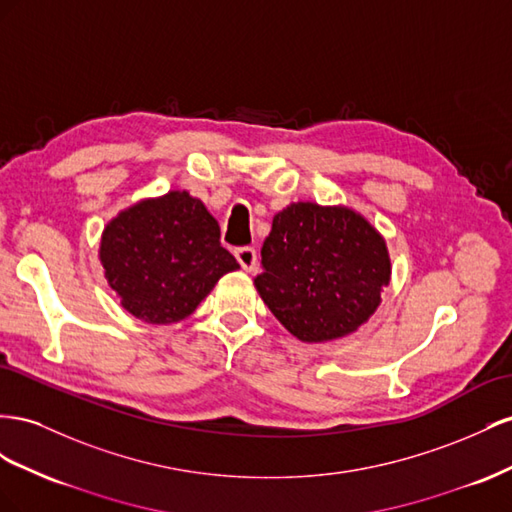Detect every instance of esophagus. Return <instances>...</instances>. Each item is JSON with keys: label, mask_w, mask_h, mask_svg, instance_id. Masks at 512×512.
Returning <instances> with one entry per match:
<instances>
[{"label": "esophagus", "mask_w": 512, "mask_h": 512, "mask_svg": "<svg viewBox=\"0 0 512 512\" xmlns=\"http://www.w3.org/2000/svg\"><path fill=\"white\" fill-rule=\"evenodd\" d=\"M233 255H236L238 264L246 272H251L257 266V251L253 246H240V248H236V251H233Z\"/></svg>", "instance_id": "obj_1"}]
</instances>
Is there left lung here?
Wrapping results in <instances>:
<instances>
[{
  "label": "left lung",
  "mask_w": 512,
  "mask_h": 512,
  "mask_svg": "<svg viewBox=\"0 0 512 512\" xmlns=\"http://www.w3.org/2000/svg\"><path fill=\"white\" fill-rule=\"evenodd\" d=\"M388 281V248L367 218L298 201L274 216L255 287L294 337L321 343L358 330Z\"/></svg>",
  "instance_id": "obj_1"
}]
</instances>
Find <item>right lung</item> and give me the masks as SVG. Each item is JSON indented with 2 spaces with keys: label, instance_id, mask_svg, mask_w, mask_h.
Wrapping results in <instances>:
<instances>
[{
  "label": "right lung",
  "instance_id": "add662e5",
  "mask_svg": "<svg viewBox=\"0 0 512 512\" xmlns=\"http://www.w3.org/2000/svg\"><path fill=\"white\" fill-rule=\"evenodd\" d=\"M100 264L122 306L148 324L191 315L238 261L221 246V229L186 191L139 201L102 231Z\"/></svg>",
  "mask_w": 512,
  "mask_h": 512
}]
</instances>
